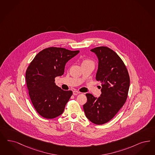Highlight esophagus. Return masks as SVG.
<instances>
[{
	"mask_svg": "<svg viewBox=\"0 0 155 155\" xmlns=\"http://www.w3.org/2000/svg\"><path fill=\"white\" fill-rule=\"evenodd\" d=\"M79 93H80V92L78 91H73V95H75V96L78 94Z\"/></svg>",
	"mask_w": 155,
	"mask_h": 155,
	"instance_id": "obj_1",
	"label": "esophagus"
}]
</instances>
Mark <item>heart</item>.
Wrapping results in <instances>:
<instances>
[{
  "label": "heart",
  "mask_w": 155,
  "mask_h": 155,
  "mask_svg": "<svg viewBox=\"0 0 155 155\" xmlns=\"http://www.w3.org/2000/svg\"><path fill=\"white\" fill-rule=\"evenodd\" d=\"M91 62H92L90 61L89 59H83V61L82 62V64H89V63H91Z\"/></svg>",
  "instance_id": "b5f03b06"
}]
</instances>
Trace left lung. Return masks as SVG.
Returning <instances> with one entry per match:
<instances>
[{"instance_id":"8db88e82","label":"left lung","mask_w":155,"mask_h":155,"mask_svg":"<svg viewBox=\"0 0 155 155\" xmlns=\"http://www.w3.org/2000/svg\"><path fill=\"white\" fill-rule=\"evenodd\" d=\"M91 51L98 60L96 79L102 83L101 94L98 98L86 94L87 101L83 107L91 122L102 125L112 119L125 104L130 78L123 61L112 49L101 46Z\"/></svg>"}]
</instances>
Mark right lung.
<instances>
[{
  "label": "right lung",
  "mask_w": 155,
  "mask_h": 155,
  "mask_svg": "<svg viewBox=\"0 0 155 155\" xmlns=\"http://www.w3.org/2000/svg\"><path fill=\"white\" fill-rule=\"evenodd\" d=\"M79 53L78 50L48 48L38 54L28 66L26 81L29 96L43 117L52 119L64 112L73 92L56 85L55 78L64 74L66 64Z\"/></svg>",
  "instance_id": "1"
}]
</instances>
